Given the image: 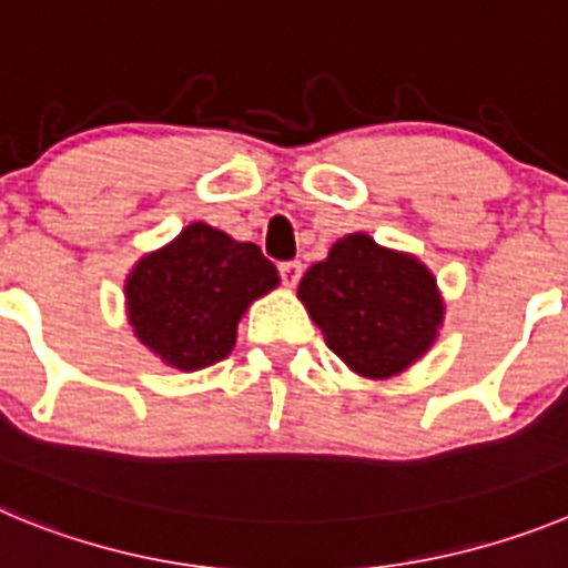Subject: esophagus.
Returning a JSON list of instances; mask_svg holds the SVG:
<instances>
[{
  "label": "esophagus",
  "instance_id": "34e87169",
  "mask_svg": "<svg viewBox=\"0 0 568 568\" xmlns=\"http://www.w3.org/2000/svg\"><path fill=\"white\" fill-rule=\"evenodd\" d=\"M278 275H281V281L287 284V287H295L301 278V261H281Z\"/></svg>",
  "mask_w": 568,
  "mask_h": 568
}]
</instances>
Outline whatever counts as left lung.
I'll list each match as a JSON object with an SVG mask.
<instances>
[{
	"label": "left lung",
	"mask_w": 568,
	"mask_h": 568,
	"mask_svg": "<svg viewBox=\"0 0 568 568\" xmlns=\"http://www.w3.org/2000/svg\"><path fill=\"white\" fill-rule=\"evenodd\" d=\"M298 298L349 369L389 378L429 349L444 318L433 273L413 255L346 235L307 270Z\"/></svg>",
	"instance_id": "left-lung-1"
}]
</instances>
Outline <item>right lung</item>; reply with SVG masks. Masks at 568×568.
<instances>
[{
  "mask_svg": "<svg viewBox=\"0 0 568 568\" xmlns=\"http://www.w3.org/2000/svg\"><path fill=\"white\" fill-rule=\"evenodd\" d=\"M278 284V270L250 241L195 222L144 255L128 278L135 335L164 364L193 373L227 358L250 301Z\"/></svg>",
  "mask_w": 568,
  "mask_h": 568,
  "instance_id": "add662e5",
  "label": "right lung"
}]
</instances>
